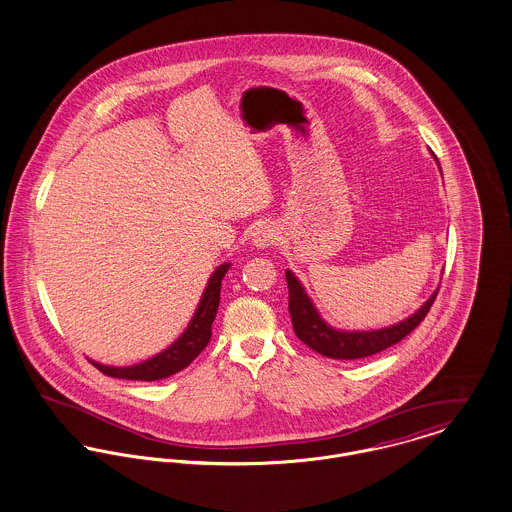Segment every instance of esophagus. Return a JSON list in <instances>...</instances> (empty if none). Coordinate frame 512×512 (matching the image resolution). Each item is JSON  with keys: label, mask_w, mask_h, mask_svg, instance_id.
Segmentation results:
<instances>
[{"label": "esophagus", "mask_w": 512, "mask_h": 512, "mask_svg": "<svg viewBox=\"0 0 512 512\" xmlns=\"http://www.w3.org/2000/svg\"><path fill=\"white\" fill-rule=\"evenodd\" d=\"M278 242V233L272 225H260L254 233H252V244L258 248H268L272 244Z\"/></svg>", "instance_id": "34e87169"}]
</instances>
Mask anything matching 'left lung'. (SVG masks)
<instances>
[{
	"mask_svg": "<svg viewBox=\"0 0 512 512\" xmlns=\"http://www.w3.org/2000/svg\"><path fill=\"white\" fill-rule=\"evenodd\" d=\"M287 289H289V315L293 330L301 342H305L311 350L319 352L321 356L332 360H358L377 354L399 340H403L407 334H411L417 326L424 321L426 313L430 311L438 289L428 297V301L420 307L415 315L409 319L397 323V325L379 328V330H336L326 325L323 317L317 313L313 301L305 293L299 279L291 274V270L285 272Z\"/></svg>",
	"mask_w": 512,
	"mask_h": 512,
	"instance_id": "left-lung-1",
	"label": "left lung"
}]
</instances>
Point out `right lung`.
<instances>
[{
  "label": "right lung",
  "mask_w": 512,
  "mask_h": 512,
  "mask_svg": "<svg viewBox=\"0 0 512 512\" xmlns=\"http://www.w3.org/2000/svg\"><path fill=\"white\" fill-rule=\"evenodd\" d=\"M231 264H221L213 276L207 281V287L203 291V297L197 305V311L191 319V323L187 325L184 334L164 352H160L158 356L140 362L129 368H111V366H103L92 362L93 366L109 377H119V379H135V381H156V379H164L170 377L174 373L182 372L187 368L201 352L203 348L209 344L211 340V325L217 317V309H219V301H221V281L225 278V274L229 272Z\"/></svg>",
  "instance_id": "1"
}]
</instances>
